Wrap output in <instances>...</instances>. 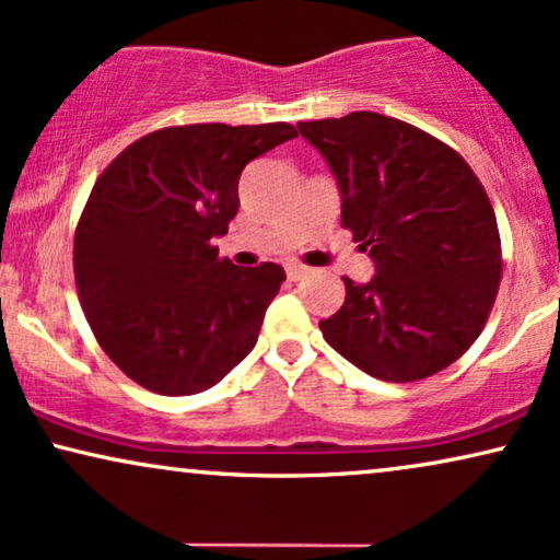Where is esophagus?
Wrapping results in <instances>:
<instances>
[{
    "mask_svg": "<svg viewBox=\"0 0 560 560\" xmlns=\"http://www.w3.org/2000/svg\"><path fill=\"white\" fill-rule=\"evenodd\" d=\"M285 272H288V278L290 280H303L308 275V267L306 265H298V262H290L288 267H285Z\"/></svg>",
    "mask_w": 560,
    "mask_h": 560,
    "instance_id": "1",
    "label": "esophagus"
}]
</instances>
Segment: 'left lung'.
Instances as JSON below:
<instances>
[{
  "label": "left lung",
  "mask_w": 560,
  "mask_h": 560,
  "mask_svg": "<svg viewBox=\"0 0 560 560\" xmlns=\"http://www.w3.org/2000/svg\"><path fill=\"white\" fill-rule=\"evenodd\" d=\"M342 192V226L370 252L375 278H345L324 318L334 350L390 383L430 377L486 326L502 282L497 215L466 159L411 122L381 113L298 122Z\"/></svg>",
  "instance_id": "obj_1"
}]
</instances>
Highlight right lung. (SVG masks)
<instances>
[{"mask_svg":"<svg viewBox=\"0 0 560 560\" xmlns=\"http://www.w3.org/2000/svg\"><path fill=\"white\" fill-rule=\"evenodd\" d=\"M295 136L290 122L159 128L97 177L74 234L77 293L138 386L200 394L254 350L285 270L236 267L213 238L236 215L244 166Z\"/></svg>","mask_w":560,"mask_h":560,"instance_id":"obj_1","label":"right lung"}]
</instances>
